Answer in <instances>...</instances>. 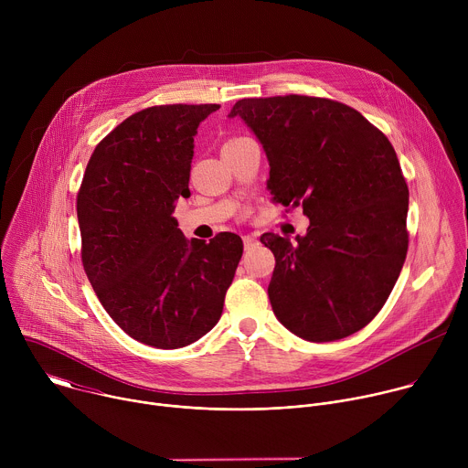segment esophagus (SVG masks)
Here are the masks:
<instances>
[{
    "instance_id": "34e87169",
    "label": "esophagus",
    "mask_w": 468,
    "mask_h": 468,
    "mask_svg": "<svg viewBox=\"0 0 468 468\" xmlns=\"http://www.w3.org/2000/svg\"><path fill=\"white\" fill-rule=\"evenodd\" d=\"M242 242H244V248H246V250H250V248L257 246V239H255V237H250V235L242 237Z\"/></svg>"
}]
</instances>
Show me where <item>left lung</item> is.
I'll return each mask as SVG.
<instances>
[{
	"label": "left lung",
	"instance_id": "left-lung-1",
	"mask_svg": "<svg viewBox=\"0 0 468 468\" xmlns=\"http://www.w3.org/2000/svg\"><path fill=\"white\" fill-rule=\"evenodd\" d=\"M228 116L261 143L274 202L309 218L294 242L261 237L276 257L274 314L311 343L352 335L379 313L408 253L410 190L392 144L361 112L325 98H248Z\"/></svg>",
	"mask_w": 468,
	"mask_h": 468
}]
</instances>
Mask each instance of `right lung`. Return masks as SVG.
I'll return each mask as SVG.
<instances>
[{"label":"right lung","mask_w":468,"mask_h":468,"mask_svg":"<svg viewBox=\"0 0 468 468\" xmlns=\"http://www.w3.org/2000/svg\"><path fill=\"white\" fill-rule=\"evenodd\" d=\"M220 105H159L125 118L96 146L78 194L81 259L109 316L135 341L176 350L220 320L242 255L235 233L185 239L197 125Z\"/></svg>","instance_id":"obj_1"}]
</instances>
